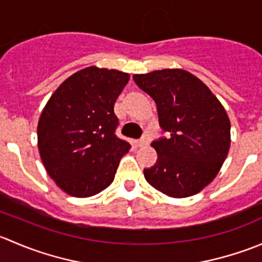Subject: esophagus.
Masks as SVG:
<instances>
[{
  "label": "esophagus",
  "instance_id": "esophagus-1",
  "mask_svg": "<svg viewBox=\"0 0 262 262\" xmlns=\"http://www.w3.org/2000/svg\"><path fill=\"white\" fill-rule=\"evenodd\" d=\"M147 143V139L146 138H142V139H137V141H134V146L136 147H142L144 146V144Z\"/></svg>",
  "mask_w": 262,
  "mask_h": 262
}]
</instances>
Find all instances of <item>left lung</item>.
Instances as JSON below:
<instances>
[{
    "mask_svg": "<svg viewBox=\"0 0 262 262\" xmlns=\"http://www.w3.org/2000/svg\"><path fill=\"white\" fill-rule=\"evenodd\" d=\"M137 86L157 105L166 137L152 142L157 162L144 168L155 189L171 198L202 191L221 170L231 146V123L207 84L184 70L134 75Z\"/></svg>",
    "mask_w": 262,
    "mask_h": 262,
    "instance_id": "obj_1",
    "label": "left lung"
}]
</instances>
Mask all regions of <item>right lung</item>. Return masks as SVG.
I'll list each match as a JSON object with an SVG mask.
<instances>
[{
    "instance_id": "right-lung-1",
    "label": "right lung",
    "mask_w": 262,
    "mask_h": 262,
    "mask_svg": "<svg viewBox=\"0 0 262 262\" xmlns=\"http://www.w3.org/2000/svg\"><path fill=\"white\" fill-rule=\"evenodd\" d=\"M128 73L92 67L73 73L50 96L38 123L47 172L67 194L89 198L106 189L130 144L115 134L118 96Z\"/></svg>"
}]
</instances>
